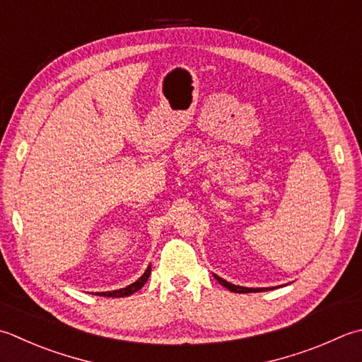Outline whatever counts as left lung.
<instances>
[{"mask_svg": "<svg viewBox=\"0 0 362 362\" xmlns=\"http://www.w3.org/2000/svg\"><path fill=\"white\" fill-rule=\"evenodd\" d=\"M215 279L219 282V284L224 286L226 288H229L230 292H235V293H252V292H267V290H273L274 287H264V288H251V287H242V286H235V284H230L223 278H219V276L214 274Z\"/></svg>", "mask_w": 362, "mask_h": 362, "instance_id": "8db88e82", "label": "left lung"}]
</instances>
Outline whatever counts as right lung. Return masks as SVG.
<instances>
[{
	"mask_svg": "<svg viewBox=\"0 0 362 362\" xmlns=\"http://www.w3.org/2000/svg\"><path fill=\"white\" fill-rule=\"evenodd\" d=\"M148 276H151V265L147 267V270L144 272V274L141 276L138 281H134L133 284L127 286L124 288H119V290H111V292H97L95 295H100V296H108V298H124V296H130L132 293L138 292L139 288H143V286L147 282Z\"/></svg>",
	"mask_w": 362,
	"mask_h": 362,
	"instance_id": "right-lung-1",
	"label": "right lung"
}]
</instances>
